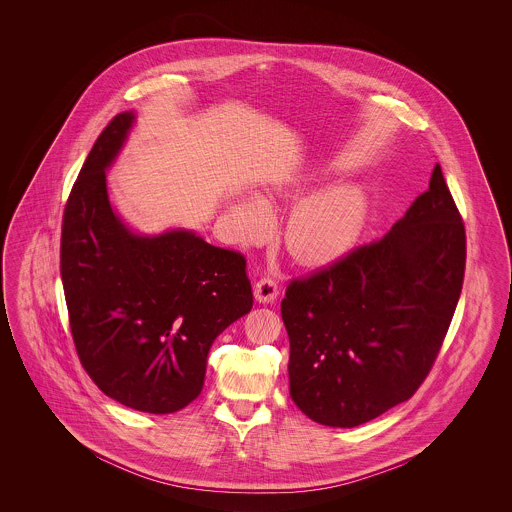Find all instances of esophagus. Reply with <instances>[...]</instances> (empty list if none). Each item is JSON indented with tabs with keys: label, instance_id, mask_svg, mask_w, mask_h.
I'll list each match as a JSON object with an SVG mask.
<instances>
[{
	"label": "esophagus",
	"instance_id": "esophagus-1",
	"mask_svg": "<svg viewBox=\"0 0 512 512\" xmlns=\"http://www.w3.org/2000/svg\"><path fill=\"white\" fill-rule=\"evenodd\" d=\"M253 293H255V299L259 303H270V301H274L278 297V284L272 278H261L255 284Z\"/></svg>",
	"mask_w": 512,
	"mask_h": 512
}]
</instances>
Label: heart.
<instances>
[{
	"instance_id": "obj_1",
	"label": "heart",
	"mask_w": 512,
	"mask_h": 512,
	"mask_svg": "<svg viewBox=\"0 0 512 512\" xmlns=\"http://www.w3.org/2000/svg\"><path fill=\"white\" fill-rule=\"evenodd\" d=\"M268 203L244 201L236 215L247 236H261L270 224ZM366 219V199L355 188H340L303 201L288 220L286 244L305 263H328L357 242Z\"/></svg>"
}]
</instances>
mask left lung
Here are the masks:
<instances>
[{"label":"left lung","instance_id":"obj_1","mask_svg":"<svg viewBox=\"0 0 512 512\" xmlns=\"http://www.w3.org/2000/svg\"><path fill=\"white\" fill-rule=\"evenodd\" d=\"M464 265L463 217L436 165L384 238L288 284L293 403L318 424L353 428L411 399L436 363Z\"/></svg>","mask_w":512,"mask_h":512}]
</instances>
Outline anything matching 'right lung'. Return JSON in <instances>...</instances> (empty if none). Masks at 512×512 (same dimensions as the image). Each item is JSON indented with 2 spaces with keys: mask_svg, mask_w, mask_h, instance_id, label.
<instances>
[{
  "mask_svg": "<svg viewBox=\"0 0 512 512\" xmlns=\"http://www.w3.org/2000/svg\"><path fill=\"white\" fill-rule=\"evenodd\" d=\"M103 128L67 199L61 280L80 363L105 395L151 414L176 413L203 390L220 332L253 307L240 251L176 230L144 238L113 213L105 169L132 126Z\"/></svg>",
  "mask_w": 512,
  "mask_h": 512,
  "instance_id": "obj_1",
  "label": "right lung"
}]
</instances>
